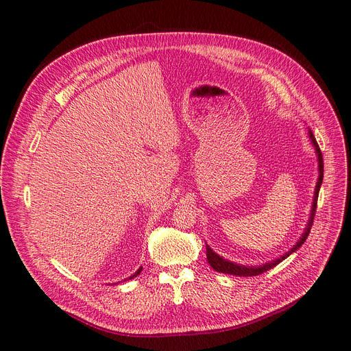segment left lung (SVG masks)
Segmentation results:
<instances>
[{
    "instance_id": "left-lung-1",
    "label": "left lung",
    "mask_w": 351,
    "mask_h": 351,
    "mask_svg": "<svg viewBox=\"0 0 351 351\" xmlns=\"http://www.w3.org/2000/svg\"><path fill=\"white\" fill-rule=\"evenodd\" d=\"M310 138H312V143L313 145L316 147V153H317V160H319V179H317V184H316V189H315V198H313V206H312V213H310V220H308V225L306 228L304 234L302 235V238L298 239V243L291 248V252H288L287 254H284L282 257H279L276 260H274V262H269V263H265L262 266H256V267H247V266H239V265H235L232 262H229V260H225L220 256H217L212 248H210L208 245H206L207 248V262L210 263V266H212L216 272H222V274H228V275H234V276H257L260 274L266 272V270L275 267L276 265H279L282 262L284 258H287L289 254L294 253L295 250H298L300 247H302V244L306 241V238L308 237L310 234V229H312V225H313V219H315V213H316V206H317V195H319V189H320V185H322V179H324V158H322V153H320L319 149V145L316 143V139L313 136V134L310 132Z\"/></svg>"
}]
</instances>
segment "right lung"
Wrapping results in <instances>:
<instances>
[{
    "label": "right lung",
    "mask_w": 351,
    "mask_h": 351,
    "mask_svg": "<svg viewBox=\"0 0 351 351\" xmlns=\"http://www.w3.org/2000/svg\"><path fill=\"white\" fill-rule=\"evenodd\" d=\"M139 272H141V269H139V270H138V272H136V274H135V275H132V276H131V278H134V276H136V275H138V274H139Z\"/></svg>",
    "instance_id": "add662e5"
}]
</instances>
